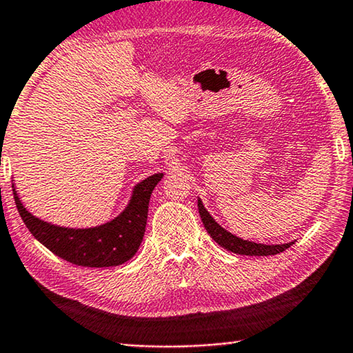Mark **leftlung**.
<instances>
[{
  "instance_id": "8db88e82",
  "label": "left lung",
  "mask_w": 353,
  "mask_h": 353,
  "mask_svg": "<svg viewBox=\"0 0 353 353\" xmlns=\"http://www.w3.org/2000/svg\"><path fill=\"white\" fill-rule=\"evenodd\" d=\"M198 208H199V214L202 223H204L205 230L208 232L214 241H216L221 248H224L227 250L234 254H240V255H256V256H263V255H276L283 252L285 249L291 248L294 241L285 243V244H263V243H254L249 240H243V238L236 236L234 234H230L229 230H225L223 225H219L214 218L208 213L207 208L202 204L201 198H198Z\"/></svg>"
}]
</instances>
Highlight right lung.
<instances>
[{"label":"right lung","instance_id":"add662e5","mask_svg":"<svg viewBox=\"0 0 353 353\" xmlns=\"http://www.w3.org/2000/svg\"><path fill=\"white\" fill-rule=\"evenodd\" d=\"M163 172L143 179L132 190L124 210L110 221L94 227H63L40 219L23 205L15 188L14 199L23 223L37 241L61 259L77 266L110 268L132 259L145 236L151 194Z\"/></svg>","mask_w":353,"mask_h":353}]
</instances>
